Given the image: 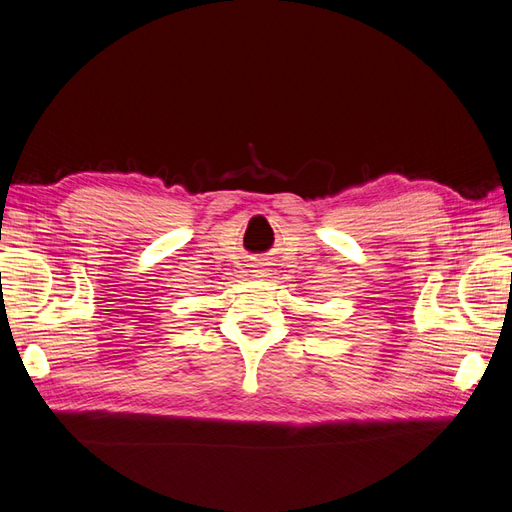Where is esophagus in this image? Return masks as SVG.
I'll list each match as a JSON object with an SVG mask.
<instances>
[{"label": "esophagus", "instance_id": "34e87169", "mask_svg": "<svg viewBox=\"0 0 512 512\" xmlns=\"http://www.w3.org/2000/svg\"><path fill=\"white\" fill-rule=\"evenodd\" d=\"M253 276H257V279H266V276H268V264H261V261H259V264H253Z\"/></svg>", "mask_w": 512, "mask_h": 512}]
</instances>
